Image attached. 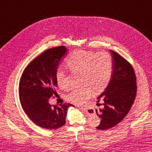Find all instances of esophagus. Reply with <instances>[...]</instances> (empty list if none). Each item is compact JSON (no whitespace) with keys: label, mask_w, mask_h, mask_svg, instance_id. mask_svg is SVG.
Returning <instances> with one entry per match:
<instances>
[{"label":"esophagus","mask_w":152,"mask_h":152,"mask_svg":"<svg viewBox=\"0 0 152 152\" xmlns=\"http://www.w3.org/2000/svg\"><path fill=\"white\" fill-rule=\"evenodd\" d=\"M80 109H82V111L83 112H85V113H86V114H92V113H91V114H90V113L88 112V109L87 108H83V107H80ZM94 113V112H93Z\"/></svg>","instance_id":"obj_1"}]
</instances>
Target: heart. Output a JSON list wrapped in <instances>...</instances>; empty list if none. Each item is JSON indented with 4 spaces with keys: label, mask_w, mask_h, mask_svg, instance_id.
<instances>
[{
    "label": "heart",
    "mask_w": 152,
    "mask_h": 152,
    "mask_svg": "<svg viewBox=\"0 0 152 152\" xmlns=\"http://www.w3.org/2000/svg\"><path fill=\"white\" fill-rule=\"evenodd\" d=\"M66 64L72 73L81 74L80 83L83 86L67 95V99L72 102L81 104L89 98L93 91H102L111 80L113 61L106 52L77 50L67 57ZM56 80L60 88L66 86V76L63 70H57Z\"/></svg>",
    "instance_id": "1"
}]
</instances>
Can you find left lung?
<instances>
[{
  "instance_id": "left-lung-1",
  "label": "left lung",
  "mask_w": 152,
  "mask_h": 152,
  "mask_svg": "<svg viewBox=\"0 0 152 152\" xmlns=\"http://www.w3.org/2000/svg\"><path fill=\"white\" fill-rule=\"evenodd\" d=\"M113 61V71L108 86L98 96L102 108L96 109L101 119L96 128L106 130L120 123L131 110L137 95L136 75L131 64L113 50H110ZM97 106L101 104L97 103Z\"/></svg>"
}]
</instances>
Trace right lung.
Here are the masks:
<instances>
[{
	"label": "right lung",
	"instance_id": "add662e5",
	"mask_svg": "<svg viewBox=\"0 0 152 152\" xmlns=\"http://www.w3.org/2000/svg\"><path fill=\"white\" fill-rule=\"evenodd\" d=\"M65 46L50 48L25 68L19 85V100L31 120L42 128L57 129L66 123L71 104L51 106L49 99L56 93V74L61 57L68 53Z\"/></svg>",
	"mask_w": 152,
	"mask_h": 152
}]
</instances>
